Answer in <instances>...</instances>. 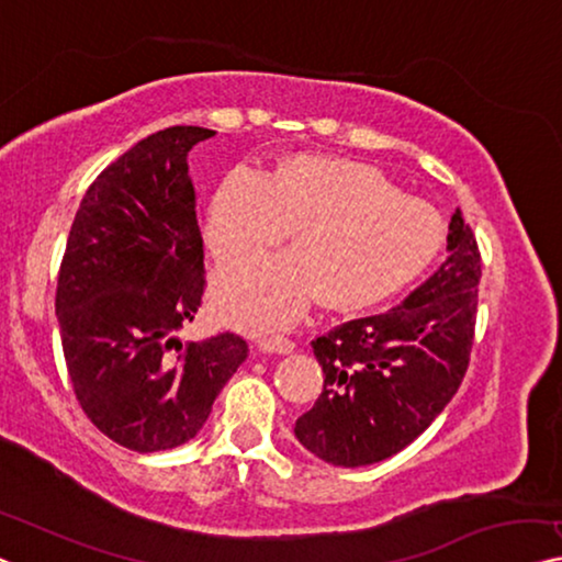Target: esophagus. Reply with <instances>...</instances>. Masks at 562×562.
<instances>
[{
  "label": "esophagus",
  "mask_w": 562,
  "mask_h": 562,
  "mask_svg": "<svg viewBox=\"0 0 562 562\" xmlns=\"http://www.w3.org/2000/svg\"><path fill=\"white\" fill-rule=\"evenodd\" d=\"M259 353H278V356H288V353H292V350H295V342L292 340H288V338H267V340H262L259 342Z\"/></svg>",
  "instance_id": "34e87169"
}]
</instances>
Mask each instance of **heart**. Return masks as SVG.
Here are the masks:
<instances>
[{"label":"heart","mask_w":562,"mask_h":562,"mask_svg":"<svg viewBox=\"0 0 562 562\" xmlns=\"http://www.w3.org/2000/svg\"><path fill=\"white\" fill-rule=\"evenodd\" d=\"M290 229V252L216 272L222 321L265 333L295 325L321 297L330 310L371 307L414 282L443 239L437 209L386 173L313 154L284 158L270 176L232 169L209 204L204 237L227 265L267 252Z\"/></svg>","instance_id":"1"}]
</instances>
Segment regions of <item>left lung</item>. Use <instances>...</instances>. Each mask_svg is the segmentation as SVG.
Wrapping results in <instances>:
<instances>
[{
    "label": "left lung",
    "instance_id": "1",
    "mask_svg": "<svg viewBox=\"0 0 562 562\" xmlns=\"http://www.w3.org/2000/svg\"><path fill=\"white\" fill-rule=\"evenodd\" d=\"M447 252L398 307L313 340L325 383L295 422L310 454L333 467L375 464L408 447L447 408L469 366L482 278L480 249L459 209Z\"/></svg>",
    "mask_w": 562,
    "mask_h": 562
}]
</instances>
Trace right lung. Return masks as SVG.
<instances>
[{"instance_id":"1","label":"right lung","mask_w":562,"mask_h":562,"mask_svg":"<svg viewBox=\"0 0 562 562\" xmlns=\"http://www.w3.org/2000/svg\"><path fill=\"white\" fill-rule=\"evenodd\" d=\"M216 131L138 140L86 191L57 278L55 315L82 412L125 449L194 439L247 358L239 335L181 342L204 292L189 150Z\"/></svg>"}]
</instances>
